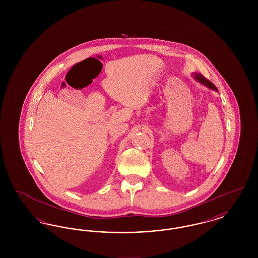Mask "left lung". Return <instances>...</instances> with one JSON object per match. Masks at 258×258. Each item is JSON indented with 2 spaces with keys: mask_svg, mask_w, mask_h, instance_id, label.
Listing matches in <instances>:
<instances>
[{
  "mask_svg": "<svg viewBox=\"0 0 258 258\" xmlns=\"http://www.w3.org/2000/svg\"><path fill=\"white\" fill-rule=\"evenodd\" d=\"M192 76H194V78L197 80V82H199L201 85H203V86L207 87L209 89H211V90H214V91H216V92H218V89H217V87L215 86L212 82H210L208 79H206L202 74H197V73H195V74H192Z\"/></svg>",
  "mask_w": 258,
  "mask_h": 258,
  "instance_id": "left-lung-1",
  "label": "left lung"
}]
</instances>
